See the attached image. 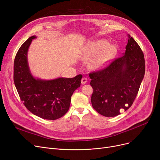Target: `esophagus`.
Here are the masks:
<instances>
[{
    "label": "esophagus",
    "mask_w": 160,
    "mask_h": 160,
    "mask_svg": "<svg viewBox=\"0 0 160 160\" xmlns=\"http://www.w3.org/2000/svg\"><path fill=\"white\" fill-rule=\"evenodd\" d=\"M88 82V79L85 77H83L82 78V80H81V83L82 84H85V83H86Z\"/></svg>",
    "instance_id": "obj_1"
}]
</instances>
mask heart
<instances>
[{"label":"heart","instance_id":"obj_1","mask_svg":"<svg viewBox=\"0 0 160 160\" xmlns=\"http://www.w3.org/2000/svg\"><path fill=\"white\" fill-rule=\"evenodd\" d=\"M117 48L110 45L105 39H99L91 42L85 50L83 58L91 61L90 66L93 69H99L104 67L115 56Z\"/></svg>","mask_w":160,"mask_h":160}]
</instances>
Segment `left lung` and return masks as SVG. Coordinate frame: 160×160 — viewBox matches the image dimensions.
<instances>
[{
	"label": "left lung",
	"mask_w": 160,
	"mask_h": 160,
	"mask_svg": "<svg viewBox=\"0 0 160 160\" xmlns=\"http://www.w3.org/2000/svg\"><path fill=\"white\" fill-rule=\"evenodd\" d=\"M144 54L137 42L128 35L125 53L105 68L89 73L93 92L91 104L105 117H115L132 105L144 78Z\"/></svg>",
	"instance_id": "obj_1"
}]
</instances>
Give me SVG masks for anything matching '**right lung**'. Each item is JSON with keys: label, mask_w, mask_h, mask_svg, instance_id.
<instances>
[{"label": "right lung", "mask_w": 160, "mask_h": 160, "mask_svg": "<svg viewBox=\"0 0 160 160\" xmlns=\"http://www.w3.org/2000/svg\"><path fill=\"white\" fill-rule=\"evenodd\" d=\"M35 38V36L30 37L17 52L13 66L14 83L21 100L30 112L42 119L56 120L69 110L71 96L80 86L82 75L50 80L33 77L29 69L27 52Z\"/></svg>", "instance_id": "obj_1"}]
</instances>
